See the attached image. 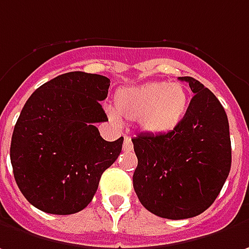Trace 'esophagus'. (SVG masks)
<instances>
[{
  "label": "esophagus",
  "instance_id": "34e87169",
  "mask_svg": "<svg viewBox=\"0 0 249 249\" xmlns=\"http://www.w3.org/2000/svg\"><path fill=\"white\" fill-rule=\"evenodd\" d=\"M123 149H124V151H132L133 144H132V141H131V138L125 136L124 144H123Z\"/></svg>",
  "mask_w": 249,
  "mask_h": 249
}]
</instances>
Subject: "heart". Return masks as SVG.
Listing matches in <instances>:
<instances>
[{"label": "heart", "instance_id": "heart-1", "mask_svg": "<svg viewBox=\"0 0 249 249\" xmlns=\"http://www.w3.org/2000/svg\"><path fill=\"white\" fill-rule=\"evenodd\" d=\"M114 106L117 113L108 114L114 123L121 117L138 121L150 135H165L182 124L189 108V95L182 84L151 81L117 90Z\"/></svg>", "mask_w": 249, "mask_h": 249}]
</instances>
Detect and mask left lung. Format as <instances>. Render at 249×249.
Returning <instances> with one entry per match:
<instances>
[{"instance_id": "8db88e82", "label": "left lung", "mask_w": 249, "mask_h": 249, "mask_svg": "<svg viewBox=\"0 0 249 249\" xmlns=\"http://www.w3.org/2000/svg\"><path fill=\"white\" fill-rule=\"evenodd\" d=\"M194 96L182 124L165 135L133 138L138 167L133 189L142 205L160 218H193L216 200L231 167L226 111L218 98L193 77Z\"/></svg>"}]
</instances>
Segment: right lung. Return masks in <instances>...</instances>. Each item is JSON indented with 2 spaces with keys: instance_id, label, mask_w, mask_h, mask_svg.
<instances>
[{
  "instance_id": "add662e5",
  "label": "right lung",
  "mask_w": 249,
  "mask_h": 249,
  "mask_svg": "<svg viewBox=\"0 0 249 249\" xmlns=\"http://www.w3.org/2000/svg\"><path fill=\"white\" fill-rule=\"evenodd\" d=\"M110 80L84 71L57 75L26 102L11 142L13 176L26 200L53 215L84 210L124 138L105 141L96 123L107 121L100 102Z\"/></svg>"
}]
</instances>
